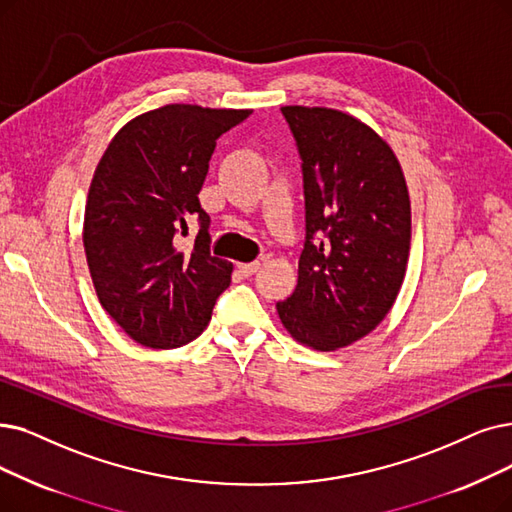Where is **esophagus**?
I'll return each instance as SVG.
<instances>
[{"label":"esophagus","instance_id":"1","mask_svg":"<svg viewBox=\"0 0 512 512\" xmlns=\"http://www.w3.org/2000/svg\"><path fill=\"white\" fill-rule=\"evenodd\" d=\"M237 269H239V273H241V275H245V277H252V275L260 269V262H258V260H254V262H239V264H237Z\"/></svg>","mask_w":512,"mask_h":512}]
</instances>
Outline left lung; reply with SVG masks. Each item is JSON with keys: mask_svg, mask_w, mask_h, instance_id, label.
I'll return each instance as SVG.
<instances>
[{"mask_svg": "<svg viewBox=\"0 0 512 512\" xmlns=\"http://www.w3.org/2000/svg\"><path fill=\"white\" fill-rule=\"evenodd\" d=\"M302 159L306 239L298 285L277 302L285 330L336 351L376 330L401 290L412 208L401 163L357 117L327 107H281Z\"/></svg>", "mask_w": 512, "mask_h": 512, "instance_id": "left-lung-1", "label": "left lung"}]
</instances>
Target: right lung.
I'll list each match as a JSON object with an SVG mask.
<instances>
[{
	"label": "right lung",
	"mask_w": 512,
	"mask_h": 512,
	"mask_svg": "<svg viewBox=\"0 0 512 512\" xmlns=\"http://www.w3.org/2000/svg\"><path fill=\"white\" fill-rule=\"evenodd\" d=\"M250 109L166 105L121 128L100 157L86 201L84 248L96 296L132 340L176 349L195 340L229 288L233 262L210 252L199 203L216 140ZM191 213L200 233L175 245Z\"/></svg>",
	"instance_id": "add662e5"
}]
</instances>
